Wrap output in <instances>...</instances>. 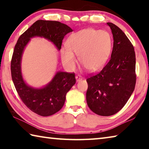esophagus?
I'll return each mask as SVG.
<instances>
[{
	"instance_id": "1",
	"label": "esophagus",
	"mask_w": 149,
	"mask_h": 149,
	"mask_svg": "<svg viewBox=\"0 0 149 149\" xmlns=\"http://www.w3.org/2000/svg\"><path fill=\"white\" fill-rule=\"evenodd\" d=\"M75 79H76L77 81H81L83 79V77H82V76H81V75H77V76H75Z\"/></svg>"
}]
</instances>
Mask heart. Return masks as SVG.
Here are the masks:
<instances>
[{"mask_svg":"<svg viewBox=\"0 0 149 149\" xmlns=\"http://www.w3.org/2000/svg\"><path fill=\"white\" fill-rule=\"evenodd\" d=\"M68 49L61 50L63 63L70 70H74L77 63L75 54L81 65L90 71L101 68L109 59L112 40L109 33L103 30L88 28L73 33L66 41Z\"/></svg>","mask_w":149,"mask_h":149,"instance_id":"b5f03b06","label":"heart"}]
</instances>
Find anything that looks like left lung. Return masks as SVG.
<instances>
[{
    "mask_svg": "<svg viewBox=\"0 0 149 149\" xmlns=\"http://www.w3.org/2000/svg\"><path fill=\"white\" fill-rule=\"evenodd\" d=\"M113 38V49L106 65L87 78L86 102L92 112L102 116L118 112L134 90L136 82L134 48L117 26L107 22Z\"/></svg>",
    "mask_w": 149,
    "mask_h": 149,
    "instance_id": "8db88e82",
    "label": "left lung"
}]
</instances>
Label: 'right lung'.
I'll return each instance as SVG.
<instances>
[{
    "label": "right lung",
    "mask_w": 149,
    "mask_h": 149,
    "mask_svg": "<svg viewBox=\"0 0 149 149\" xmlns=\"http://www.w3.org/2000/svg\"><path fill=\"white\" fill-rule=\"evenodd\" d=\"M72 31L67 25L55 20H38L19 38L15 46L11 61V74L20 100L32 112L41 116L53 115L62 109L66 95L75 83L74 73L57 72L47 86L35 89L28 86L20 72L22 52L30 38L43 37L61 49L64 37Z\"/></svg>",
    "instance_id": "obj_1"
}]
</instances>
